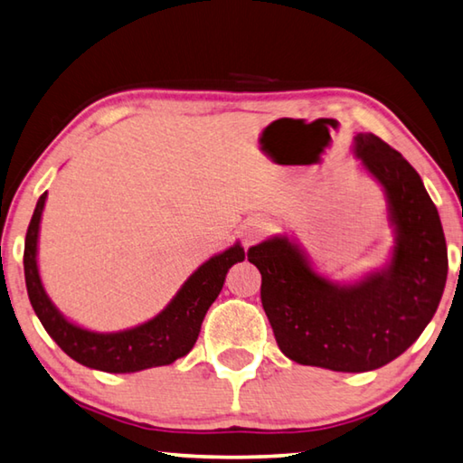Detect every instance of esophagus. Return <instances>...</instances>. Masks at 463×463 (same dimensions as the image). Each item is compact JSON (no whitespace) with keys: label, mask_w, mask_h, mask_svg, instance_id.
<instances>
[{"label":"esophagus","mask_w":463,"mask_h":463,"mask_svg":"<svg viewBox=\"0 0 463 463\" xmlns=\"http://www.w3.org/2000/svg\"><path fill=\"white\" fill-rule=\"evenodd\" d=\"M269 223H266V219L262 217H252L248 219V223L244 225V230H241V238H244V246L250 248L254 246L256 241H260L266 233H269Z\"/></svg>","instance_id":"esophagus-1"}]
</instances>
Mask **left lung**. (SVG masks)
Returning <instances> with one entry per match:
<instances>
[{
  "label": "left lung",
  "instance_id": "left-lung-1",
  "mask_svg": "<svg viewBox=\"0 0 463 463\" xmlns=\"http://www.w3.org/2000/svg\"><path fill=\"white\" fill-rule=\"evenodd\" d=\"M352 154L386 201L392 248L383 266L334 280L287 233L248 250L280 352L334 372H370L407 352L433 319L448 280L441 219L417 170L368 132L354 136Z\"/></svg>",
  "mask_w": 463,
  "mask_h": 463
}]
</instances>
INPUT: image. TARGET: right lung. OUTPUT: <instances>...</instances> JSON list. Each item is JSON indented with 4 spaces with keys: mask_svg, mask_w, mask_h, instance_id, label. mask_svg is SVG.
<instances>
[{
    "mask_svg": "<svg viewBox=\"0 0 463 463\" xmlns=\"http://www.w3.org/2000/svg\"><path fill=\"white\" fill-rule=\"evenodd\" d=\"M44 203L46 193L38 199L28 225L26 246H24V277H26L32 309L56 345L83 366L109 374H129V372L168 366L189 354L197 342L205 313L222 293L225 274L233 264L246 258L240 241L203 262L183 282L165 309L152 319L119 331H93L62 315L51 301L40 279L38 236Z\"/></svg>",
    "mask_w": 463,
    "mask_h": 463,
    "instance_id": "obj_1",
    "label": "right lung"
}]
</instances>
